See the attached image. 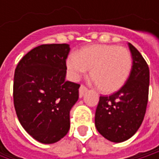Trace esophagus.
I'll list each match as a JSON object with an SVG mask.
<instances>
[{
  "mask_svg": "<svg viewBox=\"0 0 159 159\" xmlns=\"http://www.w3.org/2000/svg\"><path fill=\"white\" fill-rule=\"evenodd\" d=\"M87 91V88L84 86V85H81L80 86V88H79V97L80 98H83L84 97V93Z\"/></svg>",
  "mask_w": 159,
  "mask_h": 159,
  "instance_id": "obj_1",
  "label": "esophagus"
}]
</instances>
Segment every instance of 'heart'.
Instances as JSON below:
<instances>
[{"mask_svg":"<svg viewBox=\"0 0 159 159\" xmlns=\"http://www.w3.org/2000/svg\"><path fill=\"white\" fill-rule=\"evenodd\" d=\"M74 79H79L90 69V77L103 93L119 90L130 76L133 59L124 47L111 44H93L71 53L66 61Z\"/></svg>","mask_w":159,"mask_h":159,"instance_id":"obj_1","label":"heart"}]
</instances>
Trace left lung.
<instances>
[{
	"mask_svg": "<svg viewBox=\"0 0 159 159\" xmlns=\"http://www.w3.org/2000/svg\"><path fill=\"white\" fill-rule=\"evenodd\" d=\"M128 46L133 58L130 76L119 91L99 98L95 114L97 130L113 143L124 142L138 131L148 101V65L135 47Z\"/></svg>",
	"mask_w": 159,
	"mask_h": 159,
	"instance_id": "obj_1",
	"label": "left lung"
}]
</instances>
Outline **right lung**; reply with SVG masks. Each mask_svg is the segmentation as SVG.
I'll return each mask as SVG.
<instances>
[{
	"mask_svg": "<svg viewBox=\"0 0 159 159\" xmlns=\"http://www.w3.org/2000/svg\"><path fill=\"white\" fill-rule=\"evenodd\" d=\"M68 44H45L31 49L18 62L14 104L23 128L35 140L53 143L70 129V111L79 98L80 84L65 80Z\"/></svg>",
	"mask_w": 159,
	"mask_h": 159,
	"instance_id": "obj_1",
	"label": "right lung"
}]
</instances>
